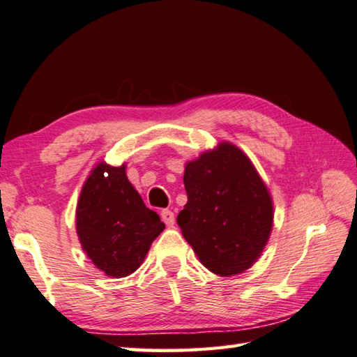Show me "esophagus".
<instances>
[{
    "instance_id": "1",
    "label": "esophagus",
    "mask_w": 357,
    "mask_h": 357,
    "mask_svg": "<svg viewBox=\"0 0 357 357\" xmlns=\"http://www.w3.org/2000/svg\"><path fill=\"white\" fill-rule=\"evenodd\" d=\"M160 218L167 226H173L174 225V213L170 209H164L160 212Z\"/></svg>"
}]
</instances>
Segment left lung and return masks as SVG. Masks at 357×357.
<instances>
[{
	"instance_id": "1",
	"label": "left lung",
	"mask_w": 357,
	"mask_h": 357,
	"mask_svg": "<svg viewBox=\"0 0 357 357\" xmlns=\"http://www.w3.org/2000/svg\"><path fill=\"white\" fill-rule=\"evenodd\" d=\"M184 185L176 222L204 267L220 276L250 268L273 226L270 193L251 160L223 142L185 165Z\"/></svg>"
}]
</instances>
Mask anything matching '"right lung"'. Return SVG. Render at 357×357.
Listing matches in <instances>:
<instances>
[{
    "label": "right lung",
    "mask_w": 357,
    "mask_h": 357,
    "mask_svg": "<svg viewBox=\"0 0 357 357\" xmlns=\"http://www.w3.org/2000/svg\"><path fill=\"white\" fill-rule=\"evenodd\" d=\"M165 225L126 178L125 165L101 162L84 184L76 231L84 251L107 276L123 278L140 267Z\"/></svg>",
    "instance_id": "obj_1"
}]
</instances>
